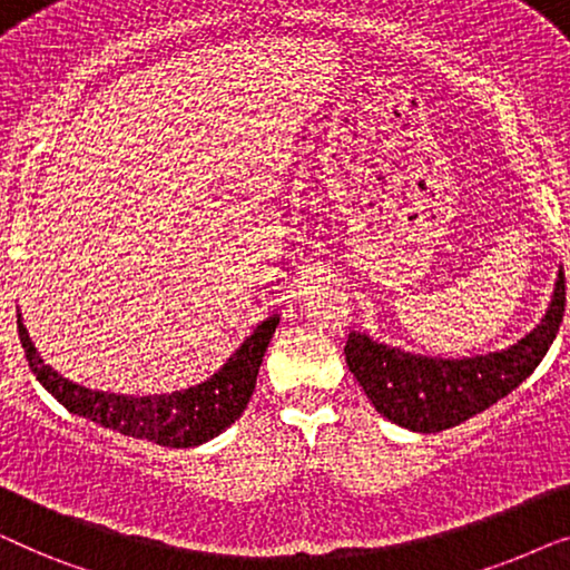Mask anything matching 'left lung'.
<instances>
[{
  "label": "left lung",
  "instance_id": "obj_1",
  "mask_svg": "<svg viewBox=\"0 0 570 570\" xmlns=\"http://www.w3.org/2000/svg\"><path fill=\"white\" fill-rule=\"evenodd\" d=\"M566 311V275L558 269L540 324L505 350L472 357H428L350 332L345 361L373 407L415 433H439L488 410L532 373L556 340Z\"/></svg>",
  "mask_w": 570,
  "mask_h": 570
}]
</instances>
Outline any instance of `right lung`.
I'll list each match as a JSON object with an SVG mask.
<instances>
[{"label":"right lung","instance_id":"right-lung-1","mask_svg":"<svg viewBox=\"0 0 570 570\" xmlns=\"http://www.w3.org/2000/svg\"><path fill=\"white\" fill-rule=\"evenodd\" d=\"M279 324V314H272L256 324L236 353L223 363L220 371L202 384L178 389L170 394H114L98 392L82 384H75L43 363L18 311V332L26 350L30 371L41 381V386L53 400L72 412L88 417L96 425L116 431L131 439L153 441L168 449H191L213 441L225 428H230L252 400L256 376H259L262 357L267 353L272 334Z\"/></svg>","mask_w":570,"mask_h":570}]
</instances>
